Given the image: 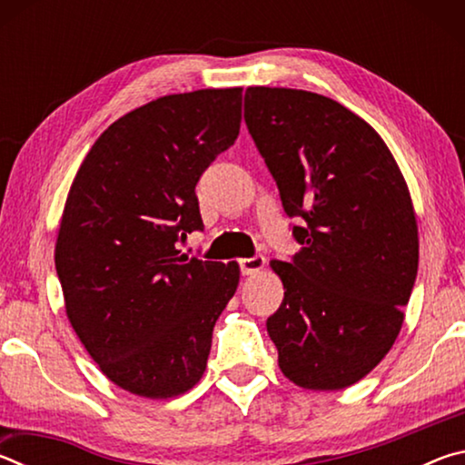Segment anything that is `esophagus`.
I'll use <instances>...</instances> for the list:
<instances>
[{
  "label": "esophagus",
  "mask_w": 465,
  "mask_h": 465,
  "mask_svg": "<svg viewBox=\"0 0 465 465\" xmlns=\"http://www.w3.org/2000/svg\"><path fill=\"white\" fill-rule=\"evenodd\" d=\"M264 264H266V261H264V256H261V254H256L252 258H242L240 271H242V274H256V272H261L264 269Z\"/></svg>",
  "instance_id": "1"
}]
</instances>
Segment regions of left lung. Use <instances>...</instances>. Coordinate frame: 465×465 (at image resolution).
I'll list each match as a JSON object with an SVG mask.
<instances>
[{"label":"left lung","instance_id":"8db88e82","mask_svg":"<svg viewBox=\"0 0 465 465\" xmlns=\"http://www.w3.org/2000/svg\"><path fill=\"white\" fill-rule=\"evenodd\" d=\"M243 121L302 250L272 261L285 287L266 320L279 367L342 390L388 355L419 271V232L396 160L371 124L320 94L248 88Z\"/></svg>","mask_w":465,"mask_h":465}]
</instances>
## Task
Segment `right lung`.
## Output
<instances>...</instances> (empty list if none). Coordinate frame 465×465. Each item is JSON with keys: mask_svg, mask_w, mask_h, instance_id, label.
<instances>
[{"mask_svg": "<svg viewBox=\"0 0 465 465\" xmlns=\"http://www.w3.org/2000/svg\"><path fill=\"white\" fill-rule=\"evenodd\" d=\"M242 88L172 94L121 116L77 170L54 269L67 318L110 381L172 398L201 380L240 269L180 254L196 183L240 135Z\"/></svg>", "mask_w": 465, "mask_h": 465, "instance_id": "obj_1", "label": "right lung"}]
</instances>
